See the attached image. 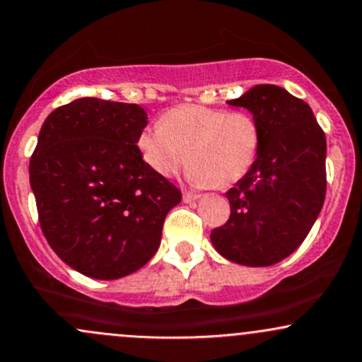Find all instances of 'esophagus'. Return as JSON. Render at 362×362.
<instances>
[{
    "label": "esophagus",
    "mask_w": 362,
    "mask_h": 362,
    "mask_svg": "<svg viewBox=\"0 0 362 362\" xmlns=\"http://www.w3.org/2000/svg\"><path fill=\"white\" fill-rule=\"evenodd\" d=\"M198 198H200V195H198V193H192V192H185V193H182V202H185V204H192V202L198 200Z\"/></svg>",
    "instance_id": "obj_1"
}]
</instances>
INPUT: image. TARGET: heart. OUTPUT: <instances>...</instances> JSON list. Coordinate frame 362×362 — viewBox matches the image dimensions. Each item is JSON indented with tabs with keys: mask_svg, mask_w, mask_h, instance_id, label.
<instances>
[{
	"mask_svg": "<svg viewBox=\"0 0 362 362\" xmlns=\"http://www.w3.org/2000/svg\"><path fill=\"white\" fill-rule=\"evenodd\" d=\"M259 143V124L247 112L180 105L165 112L157 126L139 131L136 150L158 177H174L188 158L189 182L229 186L254 165Z\"/></svg>",
	"mask_w": 362,
	"mask_h": 362,
	"instance_id": "b5f03b06",
	"label": "heart"
}]
</instances>
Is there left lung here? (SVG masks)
Returning <instances> with one entry per match:
<instances>
[{"mask_svg": "<svg viewBox=\"0 0 362 362\" xmlns=\"http://www.w3.org/2000/svg\"><path fill=\"white\" fill-rule=\"evenodd\" d=\"M247 108L260 129L254 165L226 193L231 216L211 233L224 259L273 266L293 254L320 216L326 193V138L304 100L259 84L229 100Z\"/></svg>", "mask_w": 362, "mask_h": 362, "instance_id": "8db88e82", "label": "left lung"}]
</instances>
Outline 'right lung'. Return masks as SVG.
<instances>
[{
  "mask_svg": "<svg viewBox=\"0 0 362 362\" xmlns=\"http://www.w3.org/2000/svg\"><path fill=\"white\" fill-rule=\"evenodd\" d=\"M148 124L134 103L79 98L42 124L29 164L40 224L77 273L119 279L158 250L181 192L143 164L136 138Z\"/></svg>",
  "mask_w": 362,
  "mask_h": 362,
  "instance_id": "right-lung-1",
  "label": "right lung"
}]
</instances>
